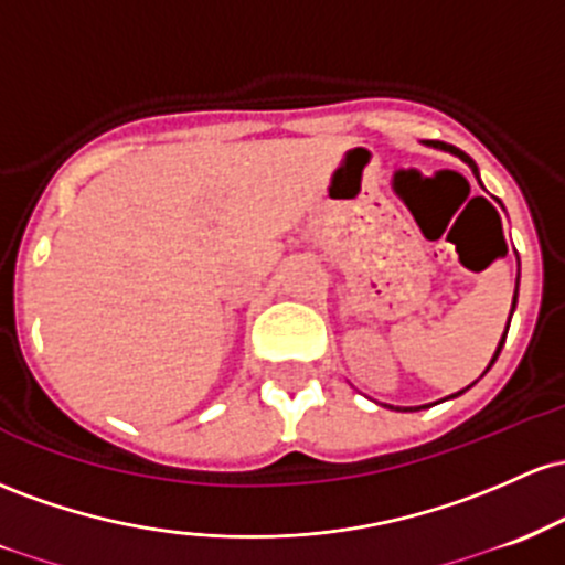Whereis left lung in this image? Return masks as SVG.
<instances>
[{
	"mask_svg": "<svg viewBox=\"0 0 565 565\" xmlns=\"http://www.w3.org/2000/svg\"><path fill=\"white\" fill-rule=\"evenodd\" d=\"M427 146H433V149H440V151H448V154L459 157L461 162H465V164H470L472 175H475V179H478V183H480V170H478V164H475L472 157H467L465 151H459V149H456V146H448V143H440V141H429ZM480 186H483V183H480ZM518 266H521V264H518ZM518 282H521V271H518ZM515 303H518V285H515V296H512V309H510V317H512V312H515ZM507 328H510V320H507ZM504 339H507V331H504V335H502V341H499L497 352H493V358H491V363H488V367H491L493 363H497L499 352H502V347H504ZM488 367H486L483 373H488ZM470 386H472V384H470ZM470 386H467V390H470ZM467 390L456 392V395H451V397H459V395H465ZM451 397H448V401H451ZM390 408H395V405H390ZM419 408H429V405H416V408H397V411H419Z\"/></svg>",
	"mask_w": 565,
	"mask_h": 565,
	"instance_id": "8db88e82",
	"label": "left lung"
}]
</instances>
